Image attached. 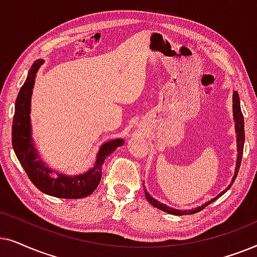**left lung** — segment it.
<instances>
[{
	"label": "left lung",
	"instance_id": "obj_1",
	"mask_svg": "<svg viewBox=\"0 0 257 257\" xmlns=\"http://www.w3.org/2000/svg\"><path fill=\"white\" fill-rule=\"evenodd\" d=\"M232 111H234V119H235V131H236V138H237V161H236V167H235V174L234 176H232V180H231V183L229 184V186L225 188V189L222 191L217 195L216 197H214L213 200L208 201L207 203L202 204V206L200 207H196V208H193V209H189V210H179V209H174V208H170L168 206H166V204L159 202V201L155 200V198L152 197L149 195V193H147L146 191V197L147 200H148V202L154 206L157 209L162 210V211H166V213L168 214H172V215H179V216H182V215H191V214H195V213H198V211H201L202 209H204L207 206H209L210 203H213L215 200H217L218 197H221L222 195H223L225 191H227L229 188L231 187L232 182H234L236 176H237L238 174V169H240V166H241V160H242V155H243V146H244V119H243V115H242V111H241V105H240V97H238V94L237 91H234V95H232Z\"/></svg>",
	"mask_w": 257,
	"mask_h": 257
}]
</instances>
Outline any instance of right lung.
Wrapping results in <instances>:
<instances>
[{"instance_id":"add662e5","label":"right lung","mask_w":257,"mask_h":257,"mask_svg":"<svg viewBox=\"0 0 257 257\" xmlns=\"http://www.w3.org/2000/svg\"><path fill=\"white\" fill-rule=\"evenodd\" d=\"M44 61L37 60L29 70L28 77L20 89L15 102V114L13 119L12 142L17 159L37 189L50 196L60 198H83L96 189L102 177V166L105 157L116 148L123 146L122 139L111 140L101 146L93 168L80 175L67 176L64 174L55 173L48 168L40 159L32 138V124H30V101H32L33 88L35 84L37 70Z\"/></svg>"}]
</instances>
